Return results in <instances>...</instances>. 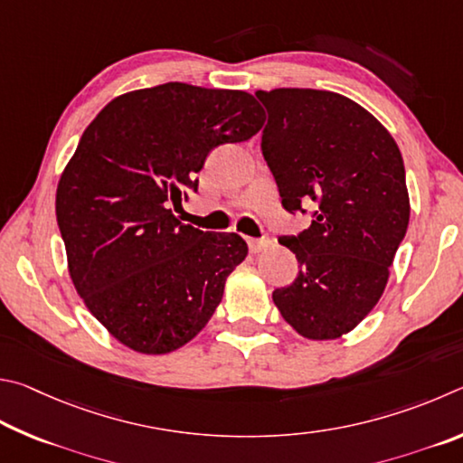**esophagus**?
Here are the masks:
<instances>
[{"instance_id": "1", "label": "esophagus", "mask_w": 463, "mask_h": 463, "mask_svg": "<svg viewBox=\"0 0 463 463\" xmlns=\"http://www.w3.org/2000/svg\"><path fill=\"white\" fill-rule=\"evenodd\" d=\"M269 244H270V241L266 240V238H260V240H258V238H248V248H250V252H252V254L262 252V250L269 248Z\"/></svg>"}]
</instances>
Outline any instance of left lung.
<instances>
[{
    "mask_svg": "<svg viewBox=\"0 0 463 463\" xmlns=\"http://www.w3.org/2000/svg\"><path fill=\"white\" fill-rule=\"evenodd\" d=\"M256 97L269 111L260 146L282 207L313 217L307 230L280 238L298 274L274 288V305L301 335L335 339L374 309L407 233L401 150L372 113L339 93L274 89Z\"/></svg>",
    "mask_w": 463,
    "mask_h": 463,
    "instance_id": "left-lung-1",
    "label": "left lung"
}]
</instances>
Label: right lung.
<instances>
[{
  "mask_svg": "<svg viewBox=\"0 0 463 463\" xmlns=\"http://www.w3.org/2000/svg\"><path fill=\"white\" fill-rule=\"evenodd\" d=\"M262 124L246 91L165 83L116 97L80 136L56 189V222L72 285L124 345L175 352L222 303L246 241L181 223L170 205L197 193L211 150Z\"/></svg>",
  "mask_w": 463,
  "mask_h": 463,
  "instance_id": "obj_1",
  "label": "right lung"
}]
</instances>
